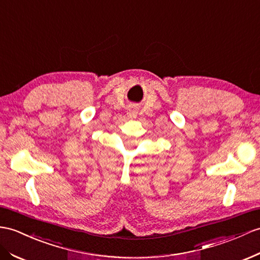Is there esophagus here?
<instances>
[{"label": "esophagus", "mask_w": 260, "mask_h": 260, "mask_svg": "<svg viewBox=\"0 0 260 260\" xmlns=\"http://www.w3.org/2000/svg\"><path fill=\"white\" fill-rule=\"evenodd\" d=\"M137 110L136 109H134V108H130L129 110H128V116L130 117V118H136L137 117Z\"/></svg>", "instance_id": "34e87169"}]
</instances>
